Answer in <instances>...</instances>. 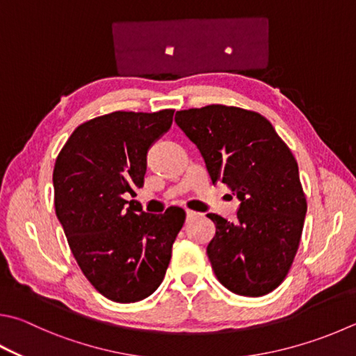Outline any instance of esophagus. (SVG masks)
I'll use <instances>...</instances> for the list:
<instances>
[{"instance_id": "esophagus-1", "label": "esophagus", "mask_w": 356, "mask_h": 356, "mask_svg": "<svg viewBox=\"0 0 356 356\" xmlns=\"http://www.w3.org/2000/svg\"><path fill=\"white\" fill-rule=\"evenodd\" d=\"M199 216V213L193 211V210H186V221H191V219H195Z\"/></svg>"}]
</instances>
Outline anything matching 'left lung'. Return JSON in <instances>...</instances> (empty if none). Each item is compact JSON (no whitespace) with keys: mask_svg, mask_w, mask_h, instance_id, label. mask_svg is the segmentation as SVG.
I'll use <instances>...</instances> for the list:
<instances>
[{"mask_svg":"<svg viewBox=\"0 0 356 356\" xmlns=\"http://www.w3.org/2000/svg\"><path fill=\"white\" fill-rule=\"evenodd\" d=\"M174 120L197 146L211 184H225L241 202L235 222L207 215L216 225L207 245L215 275L235 294L270 293L293 264L307 215L293 152L264 116L240 107L188 108Z\"/></svg>","mask_w":356,"mask_h":356,"instance_id":"obj_1","label":"left lung"}]
</instances>
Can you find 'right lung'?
Instances as JSON below:
<instances>
[{
    "label": "right lung",
    "mask_w": 356,
    "mask_h": 356,
    "mask_svg": "<svg viewBox=\"0 0 356 356\" xmlns=\"http://www.w3.org/2000/svg\"><path fill=\"white\" fill-rule=\"evenodd\" d=\"M172 115L98 116L76 127L56 159L57 219L83 275L113 302L143 300L160 286L185 222L180 207L152 215L124 199L143 186L147 151L170 131Z\"/></svg>",
    "instance_id": "add662e5"
}]
</instances>
